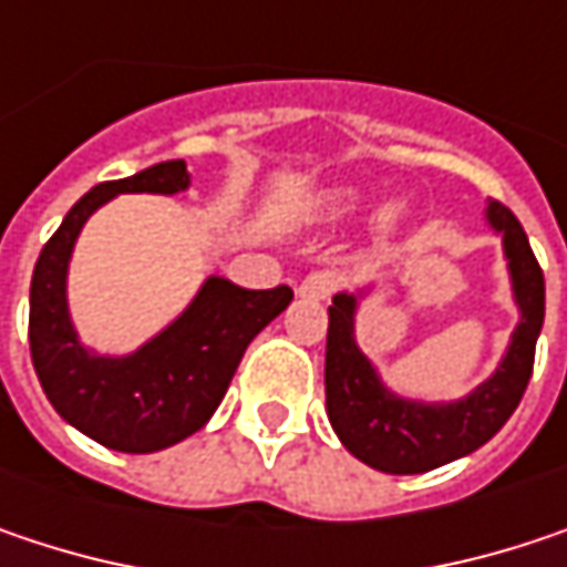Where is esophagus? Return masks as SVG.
<instances>
[{
	"mask_svg": "<svg viewBox=\"0 0 567 567\" xmlns=\"http://www.w3.org/2000/svg\"><path fill=\"white\" fill-rule=\"evenodd\" d=\"M334 291L337 276L334 272H328V269H318V272L305 276L301 285H298V295H301V298H311V301H324V298H331Z\"/></svg>",
	"mask_w": 567,
	"mask_h": 567,
	"instance_id": "esophagus-1",
	"label": "esophagus"
}]
</instances>
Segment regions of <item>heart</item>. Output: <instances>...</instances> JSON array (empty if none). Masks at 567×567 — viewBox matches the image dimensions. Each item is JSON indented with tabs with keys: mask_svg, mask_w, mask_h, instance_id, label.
Here are the masks:
<instances>
[{
	"mask_svg": "<svg viewBox=\"0 0 567 567\" xmlns=\"http://www.w3.org/2000/svg\"><path fill=\"white\" fill-rule=\"evenodd\" d=\"M353 204H357V190H350V187L328 194V207H331V210H350ZM402 214H405V207H402V204H386V207L377 214V227H380L383 233L395 230V224L402 220Z\"/></svg>",
	"mask_w": 567,
	"mask_h": 567,
	"instance_id": "heart-1",
	"label": "heart"
}]
</instances>
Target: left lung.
I'll return each instance as SVG.
<instances>
[{
  "label": "left lung",
  "mask_w": 567,
  "mask_h": 567,
  "mask_svg": "<svg viewBox=\"0 0 567 567\" xmlns=\"http://www.w3.org/2000/svg\"><path fill=\"white\" fill-rule=\"evenodd\" d=\"M493 230L503 233L509 276L523 321L499 370L461 402L425 405L389 392L353 340V295H334L328 308L324 392L328 419L343 447L383 474H425L487 444L516 412L536 363L545 321V279L523 224L499 204L487 207Z\"/></svg>",
  "instance_id": "1"
}]
</instances>
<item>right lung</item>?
<instances>
[{
  "label": "right lung",
  "mask_w": 567,
  "mask_h": 567,
  "mask_svg": "<svg viewBox=\"0 0 567 567\" xmlns=\"http://www.w3.org/2000/svg\"><path fill=\"white\" fill-rule=\"evenodd\" d=\"M187 184L181 158L96 184L68 210L34 262L28 301L34 373L64 422L113 451L152 454L204 429L249 340L291 301L288 285L249 291L210 276L178 321L130 357L83 350L68 315V262L80 227L116 194H178Z\"/></svg>",
  "instance_id": "1"
}]
</instances>
